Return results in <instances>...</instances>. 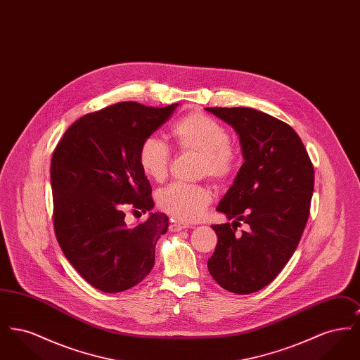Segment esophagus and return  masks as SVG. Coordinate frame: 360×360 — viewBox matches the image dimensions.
I'll return each instance as SVG.
<instances>
[{"instance_id":"obj_1","label":"esophagus","mask_w":360,"mask_h":360,"mask_svg":"<svg viewBox=\"0 0 360 360\" xmlns=\"http://www.w3.org/2000/svg\"><path fill=\"white\" fill-rule=\"evenodd\" d=\"M186 228H191L190 224L181 223V221H175V223L170 224V229L174 232H178V231H182V229H186Z\"/></svg>"}]
</instances>
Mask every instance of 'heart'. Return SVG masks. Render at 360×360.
<instances>
[{"mask_svg": "<svg viewBox=\"0 0 360 360\" xmlns=\"http://www.w3.org/2000/svg\"><path fill=\"white\" fill-rule=\"evenodd\" d=\"M172 136L182 153L201 155L198 175L223 184L239 169L240 158L231 144L228 129L219 121L200 112L184 116L172 125ZM172 150L158 137L143 140L139 148V165L150 179L162 182L170 169ZM158 205L182 221H197L213 201V193L205 185L172 184L156 195Z\"/></svg>", "mask_w": 360, "mask_h": 360, "instance_id": "obj_1", "label": "heart"}]
</instances>
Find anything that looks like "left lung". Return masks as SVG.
<instances>
[{
	"mask_svg": "<svg viewBox=\"0 0 360 360\" xmlns=\"http://www.w3.org/2000/svg\"><path fill=\"white\" fill-rule=\"evenodd\" d=\"M239 134L244 163L217 210V245L207 270L225 290L251 294L271 283L292 257L308 221L314 170L289 124L252 108H206ZM240 222L248 231L237 233Z\"/></svg>",
	"mask_w": 360,
	"mask_h": 360,
	"instance_id": "8db88e82",
	"label": "left lung"
}]
</instances>
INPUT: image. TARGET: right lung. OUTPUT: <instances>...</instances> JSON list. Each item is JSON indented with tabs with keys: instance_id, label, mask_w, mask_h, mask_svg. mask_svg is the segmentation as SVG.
<instances>
[{
	"instance_id": "right-lung-1",
	"label": "right lung",
	"mask_w": 360,
	"mask_h": 360,
	"mask_svg": "<svg viewBox=\"0 0 360 360\" xmlns=\"http://www.w3.org/2000/svg\"><path fill=\"white\" fill-rule=\"evenodd\" d=\"M175 108L125 101L87 113L52 154L55 236L77 273L103 292L128 290L154 267L155 244L167 232L169 217L151 213L127 225L125 212L140 214L154 206L139 148Z\"/></svg>"
}]
</instances>
